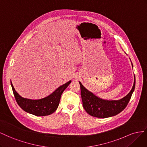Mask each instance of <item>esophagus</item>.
Masks as SVG:
<instances>
[{"label":"esophagus","mask_w":147,"mask_h":147,"mask_svg":"<svg viewBox=\"0 0 147 147\" xmlns=\"http://www.w3.org/2000/svg\"><path fill=\"white\" fill-rule=\"evenodd\" d=\"M78 78H77V77H74V79H73V80H74V81H77L78 80Z\"/></svg>","instance_id":"obj_1"}]
</instances>
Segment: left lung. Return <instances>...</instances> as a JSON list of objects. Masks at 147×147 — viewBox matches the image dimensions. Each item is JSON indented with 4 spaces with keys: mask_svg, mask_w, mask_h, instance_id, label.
<instances>
[{
    "mask_svg": "<svg viewBox=\"0 0 147 147\" xmlns=\"http://www.w3.org/2000/svg\"><path fill=\"white\" fill-rule=\"evenodd\" d=\"M81 86L82 106L88 114L94 117L105 118L119 114L126 107L135 89L136 78L131 90L124 97L119 100H105L92 94L79 82Z\"/></svg>",
    "mask_w": 147,
    "mask_h": 147,
    "instance_id": "left-lung-1",
    "label": "left lung"
}]
</instances>
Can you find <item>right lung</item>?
Returning a JSON list of instances; mask_svg holds the SVG:
<instances>
[{
  "mask_svg": "<svg viewBox=\"0 0 147 147\" xmlns=\"http://www.w3.org/2000/svg\"><path fill=\"white\" fill-rule=\"evenodd\" d=\"M71 81L59 87L52 94L39 100L23 98L17 93L11 82V86L16 102L23 110L37 116H47L55 112L59 105L61 95L71 83Z\"/></svg>",
  "mask_w": 147,
  "mask_h": 147,
  "instance_id": "add662e5",
  "label": "right lung"
}]
</instances>
